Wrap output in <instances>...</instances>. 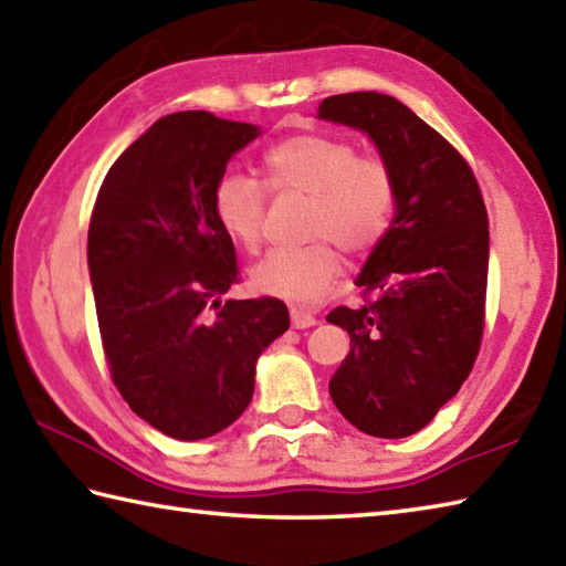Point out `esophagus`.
<instances>
[{
  "label": "esophagus",
  "mask_w": 566,
  "mask_h": 566,
  "mask_svg": "<svg viewBox=\"0 0 566 566\" xmlns=\"http://www.w3.org/2000/svg\"><path fill=\"white\" fill-rule=\"evenodd\" d=\"M291 325L295 329H305V327L317 325V319H315V315L301 311V307H291Z\"/></svg>",
  "instance_id": "obj_1"
}]
</instances>
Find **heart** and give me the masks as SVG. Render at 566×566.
Returning <instances> with one entry per match:
<instances>
[{"label": "heart", "instance_id": "obj_1", "mask_svg": "<svg viewBox=\"0 0 566 566\" xmlns=\"http://www.w3.org/2000/svg\"><path fill=\"white\" fill-rule=\"evenodd\" d=\"M265 185L273 195L311 199L303 247L271 251L253 265L251 285L293 305H313L333 287L343 259L367 255L389 233L397 209V182L379 157L359 155L339 137L301 133L271 145L263 155ZM219 227L241 249L255 251L263 239L265 191L255 179L223 172L211 189Z\"/></svg>", "mask_w": 566, "mask_h": 566}]
</instances>
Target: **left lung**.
Returning a JSON list of instances; mask_svg holds the SVG:
<instances>
[{"mask_svg": "<svg viewBox=\"0 0 566 566\" xmlns=\"http://www.w3.org/2000/svg\"><path fill=\"white\" fill-rule=\"evenodd\" d=\"M317 115L365 130L397 182L389 233L357 279L365 305L327 315L352 345L329 397L359 431L403 439L455 397L481 349L485 201L463 155L391 95H329Z\"/></svg>", "mask_w": 566, "mask_h": 566, "instance_id": "obj_1", "label": "left lung"}]
</instances>
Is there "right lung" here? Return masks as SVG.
<instances>
[{
  "label": "right lung",
  "mask_w": 566,
  "mask_h": 566,
  "mask_svg": "<svg viewBox=\"0 0 566 566\" xmlns=\"http://www.w3.org/2000/svg\"><path fill=\"white\" fill-rule=\"evenodd\" d=\"M259 127L207 111L159 117L115 159L95 199L88 269L111 377L130 409L177 441L247 411L255 359L291 317L279 297L227 301L233 241L211 189Z\"/></svg>",
  "instance_id": "right-lung-1"
}]
</instances>
